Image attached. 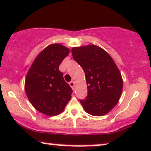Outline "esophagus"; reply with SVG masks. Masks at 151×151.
Returning <instances> with one entry per match:
<instances>
[{
    "label": "esophagus",
    "instance_id": "obj_1",
    "mask_svg": "<svg viewBox=\"0 0 151 151\" xmlns=\"http://www.w3.org/2000/svg\"><path fill=\"white\" fill-rule=\"evenodd\" d=\"M69 85H70V86L71 87L72 89L74 90V85H75V83H74L73 81H70V82L69 83Z\"/></svg>",
    "mask_w": 151,
    "mask_h": 151
}]
</instances>
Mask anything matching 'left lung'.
<instances>
[{"mask_svg": "<svg viewBox=\"0 0 151 151\" xmlns=\"http://www.w3.org/2000/svg\"><path fill=\"white\" fill-rule=\"evenodd\" d=\"M74 60L86 74L88 95L81 100L85 111L93 116H103L117 104L123 81L112 58L96 45L73 47Z\"/></svg>", "mask_w": 151, "mask_h": 151, "instance_id": "8db88e82", "label": "left lung"}]
</instances>
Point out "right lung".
<instances>
[{"label":"right lung","instance_id":"right-lung-1","mask_svg":"<svg viewBox=\"0 0 151 151\" xmlns=\"http://www.w3.org/2000/svg\"><path fill=\"white\" fill-rule=\"evenodd\" d=\"M69 52L61 44L49 45L37 56L27 74L24 88L30 103L48 116L62 112L71 98L73 90L58 70Z\"/></svg>","mask_w":151,"mask_h":151}]
</instances>
